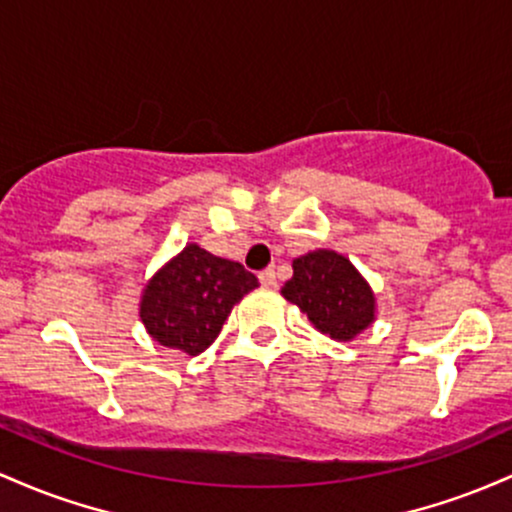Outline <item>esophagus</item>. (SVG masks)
Returning a JSON list of instances; mask_svg holds the SVG:
<instances>
[{"label":"esophagus","instance_id":"1","mask_svg":"<svg viewBox=\"0 0 512 512\" xmlns=\"http://www.w3.org/2000/svg\"><path fill=\"white\" fill-rule=\"evenodd\" d=\"M258 280H261L263 287H275V285H278V278H275L273 268H266V271L258 273Z\"/></svg>","mask_w":512,"mask_h":512}]
</instances>
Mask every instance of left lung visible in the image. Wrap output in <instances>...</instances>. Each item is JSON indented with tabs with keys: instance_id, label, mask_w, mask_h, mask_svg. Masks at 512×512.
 <instances>
[{
	"instance_id": "left-lung-1",
	"label": "left lung",
	"mask_w": 512,
	"mask_h": 512,
	"mask_svg": "<svg viewBox=\"0 0 512 512\" xmlns=\"http://www.w3.org/2000/svg\"><path fill=\"white\" fill-rule=\"evenodd\" d=\"M297 304L314 329L333 341H353L375 324L377 297L363 273L346 256L317 249L292 261V278L280 290Z\"/></svg>"
}]
</instances>
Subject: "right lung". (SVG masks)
Wrapping results in <instances>:
<instances>
[{
  "label": "right lung",
  "instance_id": "1",
  "mask_svg": "<svg viewBox=\"0 0 512 512\" xmlns=\"http://www.w3.org/2000/svg\"><path fill=\"white\" fill-rule=\"evenodd\" d=\"M258 280L229 258L186 244L147 280L140 319L159 346L200 355L220 336L232 307Z\"/></svg>",
  "mask_w": 512,
  "mask_h": 512
}]
</instances>
